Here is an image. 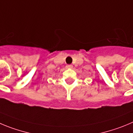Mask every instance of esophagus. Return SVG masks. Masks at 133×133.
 Here are the masks:
<instances>
[{
    "label": "esophagus",
    "instance_id": "obj_1",
    "mask_svg": "<svg viewBox=\"0 0 133 133\" xmlns=\"http://www.w3.org/2000/svg\"><path fill=\"white\" fill-rule=\"evenodd\" d=\"M67 68H69V69H72L73 65H66Z\"/></svg>",
    "mask_w": 133,
    "mask_h": 133
}]
</instances>
